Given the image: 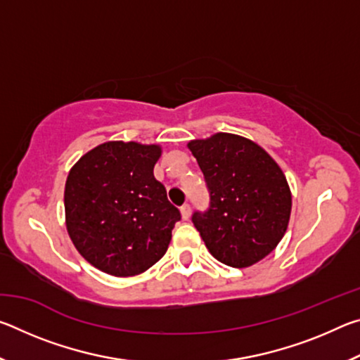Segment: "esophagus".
<instances>
[{
	"label": "esophagus",
	"mask_w": 360,
	"mask_h": 360,
	"mask_svg": "<svg viewBox=\"0 0 360 360\" xmlns=\"http://www.w3.org/2000/svg\"><path fill=\"white\" fill-rule=\"evenodd\" d=\"M181 216L184 221H187L188 217H191V205H182L181 206Z\"/></svg>",
	"instance_id": "esophagus-1"
}]
</instances>
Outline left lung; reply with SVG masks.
<instances>
[{"instance_id":"obj_1","label":"left lung","mask_w":360,"mask_h":360,"mask_svg":"<svg viewBox=\"0 0 360 360\" xmlns=\"http://www.w3.org/2000/svg\"><path fill=\"white\" fill-rule=\"evenodd\" d=\"M210 192L192 222L214 259L233 268L257 264L288 229L292 195L278 163L248 138L216 133L187 144Z\"/></svg>"}]
</instances>
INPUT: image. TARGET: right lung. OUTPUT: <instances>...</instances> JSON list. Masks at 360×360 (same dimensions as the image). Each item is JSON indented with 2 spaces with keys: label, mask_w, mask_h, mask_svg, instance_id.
Masks as SVG:
<instances>
[{
  "label": "right lung",
  "mask_w": 360,
  "mask_h": 360,
  "mask_svg": "<svg viewBox=\"0 0 360 360\" xmlns=\"http://www.w3.org/2000/svg\"><path fill=\"white\" fill-rule=\"evenodd\" d=\"M157 144L108 141L79 158L65 184L68 235L112 276H135L165 255L179 210L154 178Z\"/></svg>",
  "instance_id": "obj_1"
}]
</instances>
